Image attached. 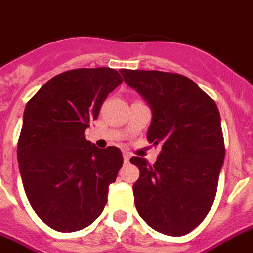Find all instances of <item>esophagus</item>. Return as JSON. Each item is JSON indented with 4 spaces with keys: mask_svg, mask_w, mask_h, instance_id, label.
Segmentation results:
<instances>
[{
    "mask_svg": "<svg viewBox=\"0 0 253 253\" xmlns=\"http://www.w3.org/2000/svg\"><path fill=\"white\" fill-rule=\"evenodd\" d=\"M123 161L126 162H128L130 161V155H128V153H127V152H125V153H123Z\"/></svg>",
    "mask_w": 253,
    "mask_h": 253,
    "instance_id": "1",
    "label": "esophagus"
}]
</instances>
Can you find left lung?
I'll return each instance as SVG.
<instances>
[{"instance_id": "1", "label": "left lung", "mask_w": 253, "mask_h": 253, "mask_svg": "<svg viewBox=\"0 0 253 253\" xmlns=\"http://www.w3.org/2000/svg\"><path fill=\"white\" fill-rule=\"evenodd\" d=\"M152 109L147 139L161 145L153 165L131 157L140 171L132 186L137 213L159 233L182 237L199 226L213 205L225 159L215 102L184 75L121 70Z\"/></svg>"}]
</instances>
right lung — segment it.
Masks as SVG:
<instances>
[{"label":"right lung","instance_id":"1","mask_svg":"<svg viewBox=\"0 0 253 253\" xmlns=\"http://www.w3.org/2000/svg\"><path fill=\"white\" fill-rule=\"evenodd\" d=\"M122 80L110 67L70 70L27 102L16 151L20 176L31 207L53 230H82L104 211L122 152L100 149L84 132Z\"/></svg>","mask_w":253,"mask_h":253}]
</instances>
